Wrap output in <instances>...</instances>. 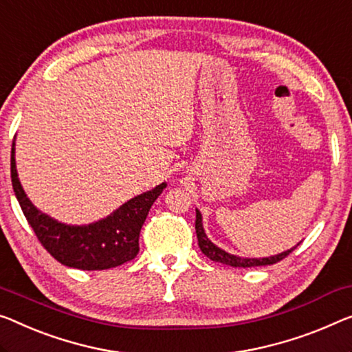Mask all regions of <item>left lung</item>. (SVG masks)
<instances>
[{"label":"left lung","mask_w":352,"mask_h":352,"mask_svg":"<svg viewBox=\"0 0 352 352\" xmlns=\"http://www.w3.org/2000/svg\"><path fill=\"white\" fill-rule=\"evenodd\" d=\"M196 234H197V243H199V248L204 254L207 256L208 259H212L214 262H221V264H226L230 267H259V265H272V264H276V262H280L281 259H285L287 254L292 253L294 250L297 248V245L294 246V248L287 250V251H283L280 254H275V256H270V258H262V259H256V258H240V256H234V254H229L226 251L218 248L217 245L212 243V240H210L207 235H206V230H204L202 226V214L199 210H196Z\"/></svg>","instance_id":"obj_1"}]
</instances>
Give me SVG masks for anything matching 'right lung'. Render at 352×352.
<instances>
[{
  "instance_id": "obj_1",
  "label": "right lung",
  "mask_w": 352,
  "mask_h": 352,
  "mask_svg": "<svg viewBox=\"0 0 352 352\" xmlns=\"http://www.w3.org/2000/svg\"><path fill=\"white\" fill-rule=\"evenodd\" d=\"M10 178L15 197L41 245L63 265L80 270H106L134 259L146 214L167 186L161 183L151 191L129 199L96 223L71 226L42 213L25 194L15 167V142L10 151Z\"/></svg>"
}]
</instances>
